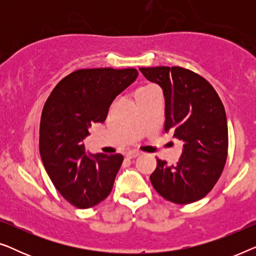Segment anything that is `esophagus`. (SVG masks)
<instances>
[{
    "instance_id": "obj_1",
    "label": "esophagus",
    "mask_w": 256,
    "mask_h": 256,
    "mask_svg": "<svg viewBox=\"0 0 256 256\" xmlns=\"http://www.w3.org/2000/svg\"><path fill=\"white\" fill-rule=\"evenodd\" d=\"M140 152H138V150H130V152H128L127 154H126V156L128 157V158H135V157H138L140 155Z\"/></svg>"
}]
</instances>
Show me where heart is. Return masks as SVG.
I'll use <instances>...</instances> for the list:
<instances>
[{
    "label": "heart",
    "mask_w": 256,
    "mask_h": 256,
    "mask_svg": "<svg viewBox=\"0 0 256 256\" xmlns=\"http://www.w3.org/2000/svg\"><path fill=\"white\" fill-rule=\"evenodd\" d=\"M156 92H160L158 87H157L155 84H152V82H146V84H143V85L138 86V88L135 90V99L136 100H140L142 99V98H144L146 96H149V94L152 93H156Z\"/></svg>",
    "instance_id": "b5f03b06"
}]
</instances>
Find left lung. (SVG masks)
I'll return each instance as SVG.
<instances>
[{"mask_svg": "<svg viewBox=\"0 0 256 256\" xmlns=\"http://www.w3.org/2000/svg\"><path fill=\"white\" fill-rule=\"evenodd\" d=\"M140 71L163 90L164 132L184 143L176 164L156 158L150 174L152 186L174 204L204 198L222 176L228 150L226 113L218 93L205 78L180 66L141 68Z\"/></svg>", "mask_w": 256, "mask_h": 256, "instance_id": "1", "label": "left lung"}]
</instances>
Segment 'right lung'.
<instances>
[{
	"instance_id": "add662e5",
	"label": "right lung",
	"mask_w": 256,
	"mask_h": 256,
	"mask_svg": "<svg viewBox=\"0 0 256 256\" xmlns=\"http://www.w3.org/2000/svg\"><path fill=\"white\" fill-rule=\"evenodd\" d=\"M135 68H82L57 84L42 112L40 152L44 168L62 198L78 208L106 199L124 156L86 155L84 138L93 122L106 120L115 96L138 76Z\"/></svg>"
}]
</instances>
